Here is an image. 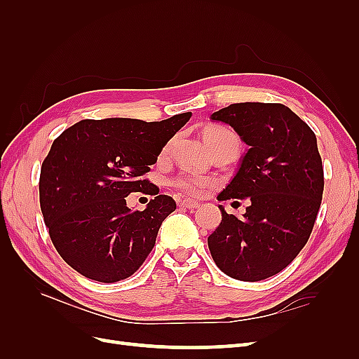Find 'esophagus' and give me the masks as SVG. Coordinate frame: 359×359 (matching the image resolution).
<instances>
[{"mask_svg":"<svg viewBox=\"0 0 359 359\" xmlns=\"http://www.w3.org/2000/svg\"><path fill=\"white\" fill-rule=\"evenodd\" d=\"M181 208H186V210H196L199 208V203L198 202H193V201H189V199H184L178 203Z\"/></svg>","mask_w":359,"mask_h":359,"instance_id":"obj_1","label":"esophagus"}]
</instances>
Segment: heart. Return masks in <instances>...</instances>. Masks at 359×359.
<instances>
[{
  "label": "heart",
  "mask_w": 359,
  "mask_h": 359,
  "mask_svg": "<svg viewBox=\"0 0 359 359\" xmlns=\"http://www.w3.org/2000/svg\"><path fill=\"white\" fill-rule=\"evenodd\" d=\"M205 142L208 145H212L219 140L224 139H235L238 140L236 135L231 132L229 128L224 127H211L203 135ZM172 186L177 190H180L182 194H187L190 198H201L205 194V191L214 186V180L210 177L201 175L196 172H181L180 175L172 180Z\"/></svg>",
  "instance_id": "b5f03b06"
}]
</instances>
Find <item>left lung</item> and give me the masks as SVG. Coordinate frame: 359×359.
<instances>
[{"mask_svg":"<svg viewBox=\"0 0 359 359\" xmlns=\"http://www.w3.org/2000/svg\"><path fill=\"white\" fill-rule=\"evenodd\" d=\"M248 145L219 201L247 199L243 217L227 214L208 236L226 276L259 281L285 269L307 244L320 208L323 168L316 135L280 103H233L211 115Z\"/></svg>","mask_w":359,"mask_h":359,"instance_id":"obj_1","label":"left lung"}]
</instances>
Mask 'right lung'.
I'll return each instance as SVG.
<instances>
[{
    "instance_id": "obj_1",
    "label": "right lung",
    "mask_w": 359,
    "mask_h": 359,
    "mask_svg": "<svg viewBox=\"0 0 359 359\" xmlns=\"http://www.w3.org/2000/svg\"><path fill=\"white\" fill-rule=\"evenodd\" d=\"M190 116L82 119L53 140L40 172V208L57 252L79 274L115 283L144 264L177 203L142 177ZM133 191L156 198L132 212L125 198Z\"/></svg>"
}]
</instances>
